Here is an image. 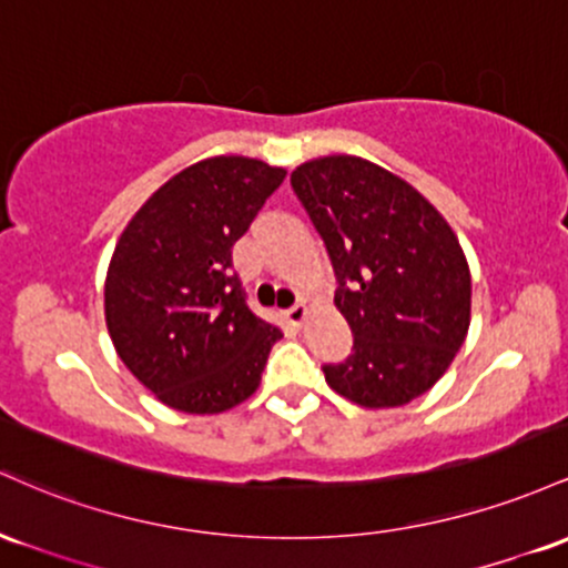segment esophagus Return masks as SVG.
Wrapping results in <instances>:
<instances>
[{"instance_id": "esophagus-1", "label": "esophagus", "mask_w": 568, "mask_h": 568, "mask_svg": "<svg viewBox=\"0 0 568 568\" xmlns=\"http://www.w3.org/2000/svg\"><path fill=\"white\" fill-rule=\"evenodd\" d=\"M305 316H308V308H305V305H292V308L284 311V322L295 329L303 327Z\"/></svg>"}]
</instances>
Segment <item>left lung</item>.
Listing matches in <instances>:
<instances>
[{"instance_id":"8db88e82","label":"left lung","mask_w":568,"mask_h":568,"mask_svg":"<svg viewBox=\"0 0 568 568\" xmlns=\"http://www.w3.org/2000/svg\"><path fill=\"white\" fill-rule=\"evenodd\" d=\"M290 182L327 246L354 335L324 381L362 407L422 397L469 329L473 282L456 233L416 187L362 158L308 161Z\"/></svg>"}]
</instances>
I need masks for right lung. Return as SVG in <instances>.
Returning a JSON list of instances; mask_svg holds the SVG:
<instances>
[{"instance_id":"1","label":"right lung","mask_w":568,"mask_h":568,"mask_svg":"<svg viewBox=\"0 0 568 568\" xmlns=\"http://www.w3.org/2000/svg\"><path fill=\"white\" fill-rule=\"evenodd\" d=\"M286 171L241 155L201 161L139 209L104 286L118 356L163 405L231 410L257 392L282 329L246 305L233 244Z\"/></svg>"}]
</instances>
